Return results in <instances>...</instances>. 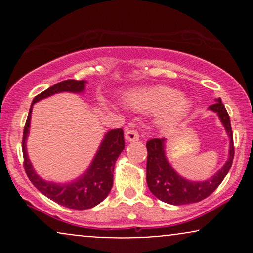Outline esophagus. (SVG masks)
Returning a JSON list of instances; mask_svg holds the SVG:
<instances>
[{"mask_svg": "<svg viewBox=\"0 0 253 253\" xmlns=\"http://www.w3.org/2000/svg\"><path fill=\"white\" fill-rule=\"evenodd\" d=\"M125 139L127 141H138L139 140V133L135 129H127L125 133Z\"/></svg>", "mask_w": 253, "mask_h": 253, "instance_id": "esophagus-1", "label": "esophagus"}]
</instances>
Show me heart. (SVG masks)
I'll return each mask as SVG.
<instances>
[{
    "label": "heart",
    "mask_w": 253,
    "mask_h": 253,
    "mask_svg": "<svg viewBox=\"0 0 253 253\" xmlns=\"http://www.w3.org/2000/svg\"><path fill=\"white\" fill-rule=\"evenodd\" d=\"M126 103L136 112H156L155 123L161 128H171L181 123L191 106L184 94L163 85L134 90L127 94Z\"/></svg>",
    "instance_id": "heart-1"
}]
</instances>
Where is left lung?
<instances>
[{
  "instance_id": "left-lung-1",
  "label": "left lung",
  "mask_w": 253,
  "mask_h": 253,
  "mask_svg": "<svg viewBox=\"0 0 253 253\" xmlns=\"http://www.w3.org/2000/svg\"><path fill=\"white\" fill-rule=\"evenodd\" d=\"M215 101L216 102L208 107V109L216 113L225 127L229 139V150L226 163L211 178L206 181H191L179 175L168 161L167 152H165V146H167L165 138L151 139L146 143V182L151 193L161 201L173 206L202 201L219 187L220 183L223 181L231 169L234 157L231 120H229L228 113L223 106L221 98H216Z\"/></svg>"
}]
</instances>
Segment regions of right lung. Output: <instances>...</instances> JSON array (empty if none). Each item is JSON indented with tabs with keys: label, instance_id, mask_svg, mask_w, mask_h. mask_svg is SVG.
Listing matches in <instances>:
<instances>
[{
	"label": "right lung",
	"instance_id": "obj_1",
	"mask_svg": "<svg viewBox=\"0 0 253 253\" xmlns=\"http://www.w3.org/2000/svg\"><path fill=\"white\" fill-rule=\"evenodd\" d=\"M85 83L86 81L66 80L54 84L34 97L25 125L24 136H22L25 170L34 187L52 201L59 203L64 207L78 211L95 207L108 196L113 187V173H114L115 162L125 149L124 130L119 128L107 132L88 169L76 179L65 183L45 181L38 175L31 163L30 157H28L26 141H27L28 133H30L32 109H33L34 104L43 98H47L52 95L59 94V92L82 94L85 90Z\"/></svg>",
	"mask_w": 253,
	"mask_h": 253
}]
</instances>
